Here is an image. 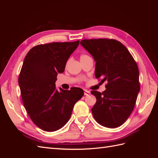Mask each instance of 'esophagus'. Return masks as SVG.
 <instances>
[{
    "label": "esophagus",
    "mask_w": 158,
    "mask_h": 158,
    "mask_svg": "<svg viewBox=\"0 0 158 158\" xmlns=\"http://www.w3.org/2000/svg\"><path fill=\"white\" fill-rule=\"evenodd\" d=\"M84 95H88L89 94H90L89 91H88V90H87V89H84Z\"/></svg>",
    "instance_id": "1"
}]
</instances>
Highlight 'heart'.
I'll use <instances>...</instances> for the list:
<instances>
[{"label":"heart","mask_w":158,"mask_h":158,"mask_svg":"<svg viewBox=\"0 0 158 158\" xmlns=\"http://www.w3.org/2000/svg\"><path fill=\"white\" fill-rule=\"evenodd\" d=\"M87 57H89V56L88 55H85V54H82L80 55V60H83V59H85V58H87Z\"/></svg>","instance_id":"obj_1"}]
</instances>
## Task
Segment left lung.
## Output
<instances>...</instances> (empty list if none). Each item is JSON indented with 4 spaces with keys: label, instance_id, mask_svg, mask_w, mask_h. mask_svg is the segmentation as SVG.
Listing matches in <instances>:
<instances>
[{
    "label": "left lung",
    "instance_id": "left-lung-1",
    "mask_svg": "<svg viewBox=\"0 0 158 158\" xmlns=\"http://www.w3.org/2000/svg\"><path fill=\"white\" fill-rule=\"evenodd\" d=\"M80 44L96 62L95 77L107 82L102 93L91 92L97 100L92 109L95 120L106 127H120L133 111L140 91L136 61L127 47L115 40H83Z\"/></svg>",
    "mask_w": 158,
    "mask_h": 158
}]
</instances>
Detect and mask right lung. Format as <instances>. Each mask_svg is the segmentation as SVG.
<instances>
[{"mask_svg": "<svg viewBox=\"0 0 158 158\" xmlns=\"http://www.w3.org/2000/svg\"><path fill=\"white\" fill-rule=\"evenodd\" d=\"M80 44L53 42L37 45L26 55L18 78L23 104L31 121L42 130L52 132L65 125L75 103L84 91L55 86L56 76L63 73L70 55Z\"/></svg>", "mask_w": 158, "mask_h": 158, "instance_id": "add662e5", "label": "right lung"}]
</instances>
